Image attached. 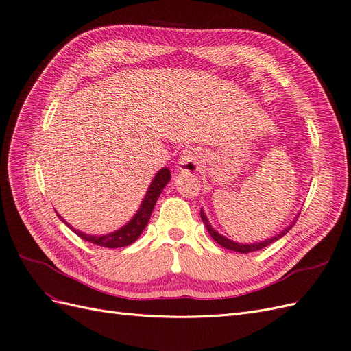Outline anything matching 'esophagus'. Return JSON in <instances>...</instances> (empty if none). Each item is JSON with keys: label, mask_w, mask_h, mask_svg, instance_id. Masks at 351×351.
I'll list each match as a JSON object with an SVG mask.
<instances>
[{"label": "esophagus", "mask_w": 351, "mask_h": 351, "mask_svg": "<svg viewBox=\"0 0 351 351\" xmlns=\"http://www.w3.org/2000/svg\"><path fill=\"white\" fill-rule=\"evenodd\" d=\"M202 162H204V154L196 147H189L180 155L178 169L182 173H197Z\"/></svg>", "instance_id": "1"}]
</instances>
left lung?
Wrapping results in <instances>:
<instances>
[{"mask_svg":"<svg viewBox=\"0 0 351 351\" xmlns=\"http://www.w3.org/2000/svg\"><path fill=\"white\" fill-rule=\"evenodd\" d=\"M297 217H299V215H295V218H294V221L291 222V224H290L289 227H285L282 231H280V234H275V236L271 237V239H265V240H262V241H254V243H237V241H234V240H230V239H227L226 236L219 234V232H218L214 227L210 226V222L208 221L204 209H200V218H202V222H204V224H205V227H206V230H208V232H209V236H210L212 239H214V240L219 244V246L226 247V249H228V250H232V252H239V253L256 252V250H261V249H263V247L269 246V244H272L274 241L280 240V239H281L282 236H285L287 232H289V230L294 226V222L297 221Z\"/></svg>","mask_w":351,"mask_h":351,"instance_id":"1","label":"left lung"}]
</instances>
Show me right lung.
<instances>
[{"mask_svg":"<svg viewBox=\"0 0 351 351\" xmlns=\"http://www.w3.org/2000/svg\"><path fill=\"white\" fill-rule=\"evenodd\" d=\"M169 180H171V173H169V169L167 167L159 169L151 182L149 189H147V192L142 200L139 209L136 210L134 217L129 222H127L125 226H123L121 228L115 230L112 232H108V234H101V236L86 234V232H82L76 228H73L64 218H61V215H58V214L57 215L71 231L76 232V234L79 237H82L83 240H86L93 244H98V246H102V247H108V249L125 247L141 237L143 230L147 226V222H149V218L152 215V210L155 208L156 200H158L159 195L162 193L164 187L169 183Z\"/></svg>","mask_w":351,"mask_h":351,"instance_id":"right-lung-1","label":"right lung"}]
</instances>
